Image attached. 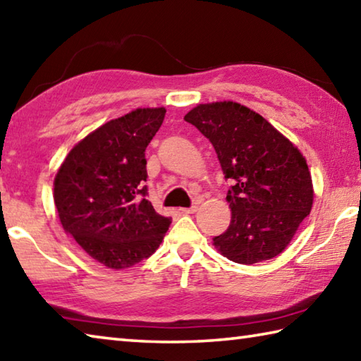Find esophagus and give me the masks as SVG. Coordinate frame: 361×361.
Returning <instances> with one entry per match:
<instances>
[{"mask_svg": "<svg viewBox=\"0 0 361 361\" xmlns=\"http://www.w3.org/2000/svg\"><path fill=\"white\" fill-rule=\"evenodd\" d=\"M195 209H197V203H194L192 207H189V208H181V213H185V214H191V213H194Z\"/></svg>", "mask_w": 361, "mask_h": 361, "instance_id": "obj_1", "label": "esophagus"}]
</instances>
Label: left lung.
<instances>
[{"label": "left lung", "instance_id": "1", "mask_svg": "<svg viewBox=\"0 0 361 361\" xmlns=\"http://www.w3.org/2000/svg\"><path fill=\"white\" fill-rule=\"evenodd\" d=\"M212 142L232 219L214 247L237 264L276 257L312 208V180L300 149L264 116L238 102L200 104L185 115Z\"/></svg>", "mask_w": 361, "mask_h": 361}]
</instances>
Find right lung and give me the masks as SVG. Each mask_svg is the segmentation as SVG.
Here are the masks:
<instances>
[{
    "label": "right lung",
    "mask_w": 361,
    "mask_h": 361,
    "mask_svg": "<svg viewBox=\"0 0 361 361\" xmlns=\"http://www.w3.org/2000/svg\"><path fill=\"white\" fill-rule=\"evenodd\" d=\"M166 109H135L110 120L71 149L54 183L64 232L91 259L121 270L159 247L172 219L145 197V149Z\"/></svg>",
    "instance_id": "right-lung-1"
}]
</instances>
